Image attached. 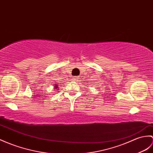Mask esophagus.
Returning a JSON list of instances; mask_svg holds the SVG:
<instances>
[{
	"instance_id": "34e87169",
	"label": "esophagus",
	"mask_w": 153,
	"mask_h": 153,
	"mask_svg": "<svg viewBox=\"0 0 153 153\" xmlns=\"http://www.w3.org/2000/svg\"><path fill=\"white\" fill-rule=\"evenodd\" d=\"M78 76H75V77H73V79L74 80V81H77V79H78Z\"/></svg>"
}]
</instances>
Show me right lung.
Returning <instances> with one entry per match:
<instances>
[{
    "instance_id": "right-lung-1",
    "label": "right lung",
    "mask_w": 153,
    "mask_h": 153,
    "mask_svg": "<svg viewBox=\"0 0 153 153\" xmlns=\"http://www.w3.org/2000/svg\"><path fill=\"white\" fill-rule=\"evenodd\" d=\"M58 85L57 84H56L55 85V87H54V88L55 89H58Z\"/></svg>"
}]
</instances>
